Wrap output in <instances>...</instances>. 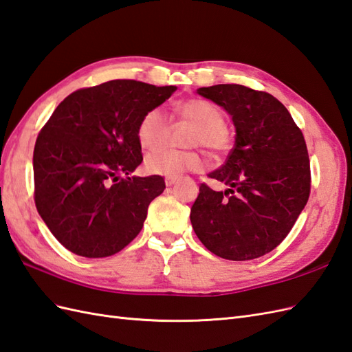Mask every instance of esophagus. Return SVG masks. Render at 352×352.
<instances>
[{"label":"esophagus","instance_id":"34e87169","mask_svg":"<svg viewBox=\"0 0 352 352\" xmlns=\"http://www.w3.org/2000/svg\"><path fill=\"white\" fill-rule=\"evenodd\" d=\"M178 182V177H166L165 178V184L166 186H174Z\"/></svg>","mask_w":352,"mask_h":352}]
</instances>
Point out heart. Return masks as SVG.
I'll list each match as a JSON object with an SVG mask.
<instances>
[{
    "mask_svg": "<svg viewBox=\"0 0 352 352\" xmlns=\"http://www.w3.org/2000/svg\"><path fill=\"white\" fill-rule=\"evenodd\" d=\"M175 114L193 128L188 132V146H202L214 153L228 150L232 132L224 123L220 108L201 98L187 99L175 107ZM169 133V122L162 108H151L141 117L137 128V138L144 148H154L164 142ZM148 174L162 177H179L187 170H199L204 157L195 150H177L158 147L150 151L144 160Z\"/></svg>",
    "mask_w": 352,
    "mask_h": 352,
    "instance_id": "1",
    "label": "heart"
}]
</instances>
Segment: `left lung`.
Masks as SVG:
<instances>
[{
	"instance_id": "left-lung-1",
	"label": "left lung",
	"mask_w": 352,
	"mask_h": 352,
	"mask_svg": "<svg viewBox=\"0 0 352 352\" xmlns=\"http://www.w3.org/2000/svg\"><path fill=\"white\" fill-rule=\"evenodd\" d=\"M223 107L236 129L235 146L208 174L229 188L205 183L190 210L197 238L226 260H253L278 247L292 230L311 192V166L302 131L270 94L242 85L199 87Z\"/></svg>"
}]
</instances>
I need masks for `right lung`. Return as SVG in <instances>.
<instances>
[{
	"label": "right lung",
	"instance_id": "1",
	"mask_svg": "<svg viewBox=\"0 0 352 352\" xmlns=\"http://www.w3.org/2000/svg\"><path fill=\"white\" fill-rule=\"evenodd\" d=\"M175 90L111 80L68 95L43 126L32 160L35 206L71 253L113 256L141 232L165 182L129 177L142 162L137 128Z\"/></svg>",
	"mask_w": 352,
	"mask_h": 352
}]
</instances>
